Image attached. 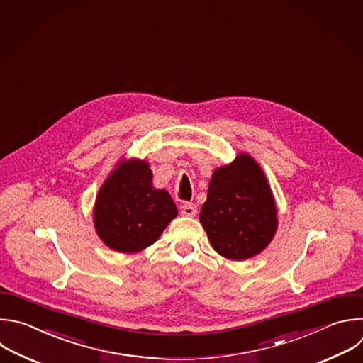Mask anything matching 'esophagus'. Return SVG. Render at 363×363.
<instances>
[{
	"instance_id": "1",
	"label": "esophagus",
	"mask_w": 363,
	"mask_h": 363,
	"mask_svg": "<svg viewBox=\"0 0 363 363\" xmlns=\"http://www.w3.org/2000/svg\"><path fill=\"white\" fill-rule=\"evenodd\" d=\"M181 213H182L184 216H195V215H196V206H195L194 203L186 202V203H184V205L181 206Z\"/></svg>"
}]
</instances>
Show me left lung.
Returning a JSON list of instances; mask_svg holds the SVG:
<instances>
[{"label": "left lung", "instance_id": "8db88e82", "mask_svg": "<svg viewBox=\"0 0 363 363\" xmlns=\"http://www.w3.org/2000/svg\"><path fill=\"white\" fill-rule=\"evenodd\" d=\"M212 248L232 261L261 254L272 240L278 219L272 191L264 171L248 154L213 171L201 208Z\"/></svg>", "mask_w": 363, "mask_h": 363}]
</instances>
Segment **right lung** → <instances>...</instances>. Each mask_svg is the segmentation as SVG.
Listing matches in <instances>:
<instances>
[{
    "label": "right lung",
    "instance_id": "add662e5",
    "mask_svg": "<svg viewBox=\"0 0 363 363\" xmlns=\"http://www.w3.org/2000/svg\"><path fill=\"white\" fill-rule=\"evenodd\" d=\"M178 209L165 189L152 186L148 162H119L101 186L94 225L102 242L111 250L134 254L152 245Z\"/></svg>",
    "mask_w": 363,
    "mask_h": 363
}]
</instances>
